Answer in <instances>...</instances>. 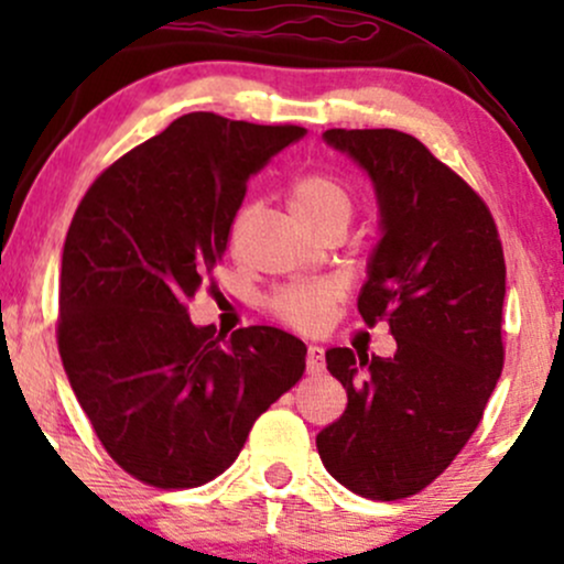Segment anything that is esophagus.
Instances as JSON below:
<instances>
[{"mask_svg": "<svg viewBox=\"0 0 564 564\" xmlns=\"http://www.w3.org/2000/svg\"><path fill=\"white\" fill-rule=\"evenodd\" d=\"M326 368V352L318 345L307 347V373H321Z\"/></svg>", "mask_w": 564, "mask_h": 564, "instance_id": "obj_1", "label": "esophagus"}]
</instances>
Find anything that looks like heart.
<instances>
[{"mask_svg": "<svg viewBox=\"0 0 564 564\" xmlns=\"http://www.w3.org/2000/svg\"><path fill=\"white\" fill-rule=\"evenodd\" d=\"M289 206L296 223L307 230L318 228L321 223H328V219H341L347 225L349 217H352V191L334 172H304L289 185ZM246 217H249V206H243L232 219V241H238V236H241ZM332 302L334 291L326 283H291V286L278 289L270 296V313L278 321L307 332V328H315L326 318Z\"/></svg>", "mask_w": 564, "mask_h": 564, "instance_id": "heart-1", "label": "heart"}]
</instances>
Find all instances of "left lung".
Returning a JSON list of instances; mask_svg holds the SVG:
<instances>
[{
  "instance_id": "1",
  "label": "left lung",
  "mask_w": 564,
  "mask_h": 564,
  "mask_svg": "<svg viewBox=\"0 0 564 564\" xmlns=\"http://www.w3.org/2000/svg\"><path fill=\"white\" fill-rule=\"evenodd\" d=\"M371 174L384 236L358 296L366 326L390 323L394 358L326 352L347 411L315 437L323 467L373 501L416 496L480 424L503 368L507 262L477 191L398 129H326Z\"/></svg>"
}]
</instances>
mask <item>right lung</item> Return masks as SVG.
Returning <instances> with one entry per match:
<instances>
[{
	"mask_svg": "<svg viewBox=\"0 0 564 564\" xmlns=\"http://www.w3.org/2000/svg\"><path fill=\"white\" fill-rule=\"evenodd\" d=\"M304 127L198 111L116 159L63 246L57 349L108 456L153 488H198L304 373L273 326H193L187 302L228 249L246 183Z\"/></svg>",
	"mask_w": 564,
	"mask_h": 564,
	"instance_id": "add662e5",
	"label": "right lung"
}]
</instances>
